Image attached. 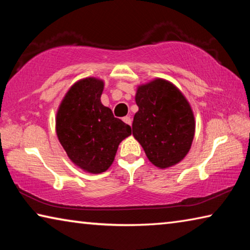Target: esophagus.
Here are the masks:
<instances>
[{
	"mask_svg": "<svg viewBox=\"0 0 250 250\" xmlns=\"http://www.w3.org/2000/svg\"><path fill=\"white\" fill-rule=\"evenodd\" d=\"M122 120H124L125 124L129 125H131V124H132V120H131V118H130V117H128V116H126V117H124V119H122Z\"/></svg>",
	"mask_w": 250,
	"mask_h": 250,
	"instance_id": "34e87169",
	"label": "esophagus"
}]
</instances>
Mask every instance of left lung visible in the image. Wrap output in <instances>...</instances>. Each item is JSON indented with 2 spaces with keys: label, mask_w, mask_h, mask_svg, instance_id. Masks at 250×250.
<instances>
[{
  "label": "left lung",
  "mask_w": 250,
  "mask_h": 250,
  "mask_svg": "<svg viewBox=\"0 0 250 250\" xmlns=\"http://www.w3.org/2000/svg\"><path fill=\"white\" fill-rule=\"evenodd\" d=\"M132 134L153 166L167 168L191 149L195 119L184 95L172 83L156 78L138 87Z\"/></svg>",
  "instance_id": "1"
}]
</instances>
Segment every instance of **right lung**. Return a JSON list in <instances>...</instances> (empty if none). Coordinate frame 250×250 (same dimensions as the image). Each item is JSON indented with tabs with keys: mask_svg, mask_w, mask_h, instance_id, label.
Wrapping results in <instances>:
<instances>
[{
	"mask_svg": "<svg viewBox=\"0 0 250 250\" xmlns=\"http://www.w3.org/2000/svg\"><path fill=\"white\" fill-rule=\"evenodd\" d=\"M104 82L79 80L67 91L56 115V133L75 166L92 174L107 171L131 126L101 104Z\"/></svg>",
	"mask_w": 250,
	"mask_h": 250,
	"instance_id": "obj_1",
	"label": "right lung"
}]
</instances>
